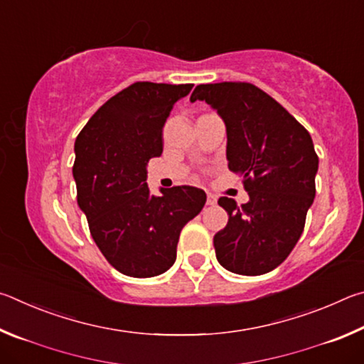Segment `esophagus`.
<instances>
[{
  "instance_id": "1",
  "label": "esophagus",
  "mask_w": 364,
  "mask_h": 364,
  "mask_svg": "<svg viewBox=\"0 0 364 364\" xmlns=\"http://www.w3.org/2000/svg\"><path fill=\"white\" fill-rule=\"evenodd\" d=\"M215 204H217V197L210 193H207V205H215Z\"/></svg>"
}]
</instances>
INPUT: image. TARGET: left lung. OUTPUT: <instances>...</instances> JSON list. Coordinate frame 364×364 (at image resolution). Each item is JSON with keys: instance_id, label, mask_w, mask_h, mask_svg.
Here are the masks:
<instances>
[{"instance_id": "obj_1", "label": "left lung", "mask_w": 364, "mask_h": 364, "mask_svg": "<svg viewBox=\"0 0 364 364\" xmlns=\"http://www.w3.org/2000/svg\"><path fill=\"white\" fill-rule=\"evenodd\" d=\"M205 101L226 125L228 167L242 176L247 204L230 197V215L213 237L223 268L258 276L286 260L304 231L315 199L318 156L308 133L287 110L252 83L197 85L191 102Z\"/></svg>"}]
</instances>
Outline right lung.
<instances>
[{"mask_svg": "<svg viewBox=\"0 0 364 364\" xmlns=\"http://www.w3.org/2000/svg\"><path fill=\"white\" fill-rule=\"evenodd\" d=\"M193 85L136 82L102 104L75 141L77 202L106 260L132 278L162 274L176 260L183 226L204 207L194 186L151 196L147 162L164 151L170 110Z\"/></svg>", "mask_w": 364, "mask_h": 364, "instance_id": "add662e5", "label": "right lung"}]
</instances>
